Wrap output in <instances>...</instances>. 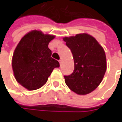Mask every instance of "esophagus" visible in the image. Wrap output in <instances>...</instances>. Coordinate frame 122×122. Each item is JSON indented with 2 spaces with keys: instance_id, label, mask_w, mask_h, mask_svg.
Masks as SVG:
<instances>
[{
  "instance_id": "1",
  "label": "esophagus",
  "mask_w": 122,
  "mask_h": 122,
  "mask_svg": "<svg viewBox=\"0 0 122 122\" xmlns=\"http://www.w3.org/2000/svg\"><path fill=\"white\" fill-rule=\"evenodd\" d=\"M59 62H60V66H61V65H62V60H59Z\"/></svg>"
}]
</instances>
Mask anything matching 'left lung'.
Returning <instances> with one entry per match:
<instances>
[{
    "mask_svg": "<svg viewBox=\"0 0 122 122\" xmlns=\"http://www.w3.org/2000/svg\"><path fill=\"white\" fill-rule=\"evenodd\" d=\"M71 50L74 60L73 73L64 76L71 90L79 95L93 92L102 81L107 70L105 50L92 36L87 33L63 38Z\"/></svg>",
    "mask_w": 122,
    "mask_h": 122,
    "instance_id": "1",
    "label": "left lung"
}]
</instances>
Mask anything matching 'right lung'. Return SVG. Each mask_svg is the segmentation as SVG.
Masks as SVG:
<instances>
[{"instance_id": "obj_1", "label": "right lung", "mask_w": 122, "mask_h": 122, "mask_svg": "<svg viewBox=\"0 0 122 122\" xmlns=\"http://www.w3.org/2000/svg\"><path fill=\"white\" fill-rule=\"evenodd\" d=\"M56 36L33 30L17 44L12 57V68L17 82L28 90L43 86L54 68L60 66L53 59L49 42Z\"/></svg>"}]
</instances>
